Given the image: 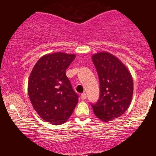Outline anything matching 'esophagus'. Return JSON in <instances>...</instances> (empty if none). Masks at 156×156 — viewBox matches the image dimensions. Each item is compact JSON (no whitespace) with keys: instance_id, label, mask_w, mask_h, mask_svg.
<instances>
[{"instance_id":"esophagus-1","label":"esophagus","mask_w":156,"mask_h":156,"mask_svg":"<svg viewBox=\"0 0 156 156\" xmlns=\"http://www.w3.org/2000/svg\"><path fill=\"white\" fill-rule=\"evenodd\" d=\"M81 100H85V99L87 98V95H86V94H84H84H81Z\"/></svg>"}]
</instances>
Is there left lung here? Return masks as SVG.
<instances>
[{"instance_id":"left-lung-1","label":"left lung","mask_w":156,"mask_h":156,"mask_svg":"<svg viewBox=\"0 0 156 156\" xmlns=\"http://www.w3.org/2000/svg\"><path fill=\"white\" fill-rule=\"evenodd\" d=\"M100 80V99L92 107L95 115L103 122L120 117L132 100L133 81L130 71L118 57L108 52L92 56Z\"/></svg>"}]
</instances>
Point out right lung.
<instances>
[{
    "instance_id": "add662e5",
    "label": "right lung",
    "mask_w": 156,
    "mask_h": 156,
    "mask_svg": "<svg viewBox=\"0 0 156 156\" xmlns=\"http://www.w3.org/2000/svg\"><path fill=\"white\" fill-rule=\"evenodd\" d=\"M76 55L57 53L38 59L29 78L28 93L33 108L41 118L52 125L65 123L78 102L66 71Z\"/></svg>"
}]
</instances>
